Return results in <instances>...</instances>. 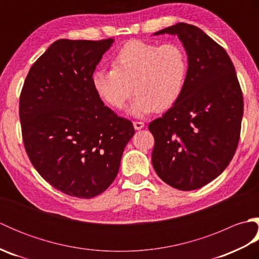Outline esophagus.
I'll use <instances>...</instances> for the list:
<instances>
[{"label":"esophagus","instance_id":"obj_1","mask_svg":"<svg viewBox=\"0 0 259 259\" xmlns=\"http://www.w3.org/2000/svg\"><path fill=\"white\" fill-rule=\"evenodd\" d=\"M134 126H135L136 130H140V129L144 128L145 123L141 122V121H135V122H134Z\"/></svg>","mask_w":259,"mask_h":259}]
</instances>
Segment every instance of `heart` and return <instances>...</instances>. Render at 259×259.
Listing matches in <instances>:
<instances>
[{"instance_id":"b5f03b06","label":"heart","mask_w":259,"mask_h":259,"mask_svg":"<svg viewBox=\"0 0 259 259\" xmlns=\"http://www.w3.org/2000/svg\"><path fill=\"white\" fill-rule=\"evenodd\" d=\"M188 75V57L178 43L158 46L134 40L112 59V70L98 69L92 74L97 95L113 109L121 110L133 90L130 112L136 117L163 111L178 101Z\"/></svg>"}]
</instances>
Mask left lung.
<instances>
[{
    "mask_svg": "<svg viewBox=\"0 0 259 259\" xmlns=\"http://www.w3.org/2000/svg\"><path fill=\"white\" fill-rule=\"evenodd\" d=\"M177 35L188 57L183 95L149 130L152 166L179 190H195L217 178L238 146L243 93L227 52L199 27L177 23L156 32Z\"/></svg>",
    "mask_w": 259,
    "mask_h": 259,
    "instance_id": "1",
    "label": "left lung"
}]
</instances>
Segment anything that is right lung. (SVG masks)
<instances>
[{"label": "right lung", "instance_id": "right-lung-1", "mask_svg": "<svg viewBox=\"0 0 259 259\" xmlns=\"http://www.w3.org/2000/svg\"><path fill=\"white\" fill-rule=\"evenodd\" d=\"M113 38H61L32 65L20 97L27 156L54 188L90 199L117 177L121 157L135 135L131 121L104 106L92 74Z\"/></svg>", "mask_w": 259, "mask_h": 259}]
</instances>
